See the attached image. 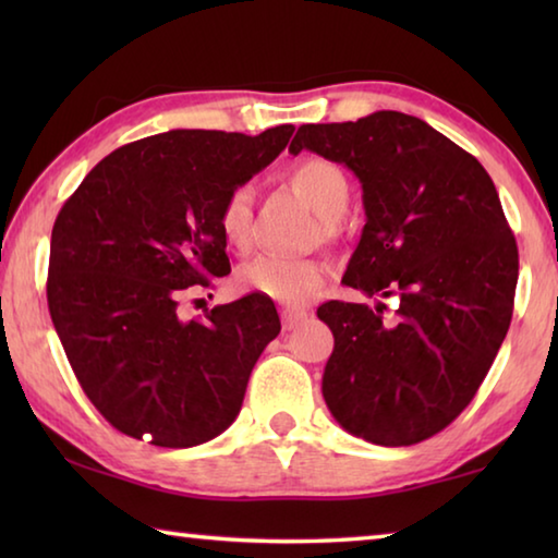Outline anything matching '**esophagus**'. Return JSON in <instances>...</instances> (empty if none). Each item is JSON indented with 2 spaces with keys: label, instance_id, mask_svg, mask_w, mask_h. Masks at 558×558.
I'll return each mask as SVG.
<instances>
[{
  "label": "esophagus",
  "instance_id": "obj_1",
  "mask_svg": "<svg viewBox=\"0 0 558 558\" xmlns=\"http://www.w3.org/2000/svg\"><path fill=\"white\" fill-rule=\"evenodd\" d=\"M282 317V329H295L298 325H302L307 319V313L305 310H298V307H286L280 313Z\"/></svg>",
  "mask_w": 558,
  "mask_h": 558
}]
</instances>
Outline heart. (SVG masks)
Instances as JSON below:
<instances>
[{"instance_id":"obj_1","label":"heart","mask_w":558,"mask_h":558,"mask_svg":"<svg viewBox=\"0 0 558 558\" xmlns=\"http://www.w3.org/2000/svg\"><path fill=\"white\" fill-rule=\"evenodd\" d=\"M290 182L305 196L313 211L325 223L329 233V221H337L347 211L349 204V179L342 167L329 162L325 157H305L290 169ZM251 221H253V192L251 186H233L223 196L216 214L219 233L226 245L233 251H248L251 245ZM329 278V266L317 258H280L258 256L243 263L235 272V282L245 292L270 298L282 305L298 307L315 295Z\"/></svg>"}]
</instances>
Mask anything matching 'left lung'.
Here are the masks:
<instances>
[{"label":"left lung","instance_id":"1","mask_svg":"<svg viewBox=\"0 0 558 558\" xmlns=\"http://www.w3.org/2000/svg\"><path fill=\"white\" fill-rule=\"evenodd\" d=\"M347 165L366 223L342 282L386 305L329 300L335 335L323 396L335 421L376 446H415L475 399L512 323L519 253L485 167L428 122L379 110L302 125L290 153Z\"/></svg>","mask_w":558,"mask_h":558}]
</instances>
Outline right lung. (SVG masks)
<instances>
[{
    "label": "right lung",
    "instance_id": "add662e5",
    "mask_svg": "<svg viewBox=\"0 0 558 558\" xmlns=\"http://www.w3.org/2000/svg\"><path fill=\"white\" fill-rule=\"evenodd\" d=\"M295 132L169 130L90 169L51 231L49 313L71 369L112 428L192 448L235 421L251 372L280 332L270 298L179 317L192 288L231 270L216 214Z\"/></svg>",
    "mask_w": 558,
    "mask_h": 558
}]
</instances>
